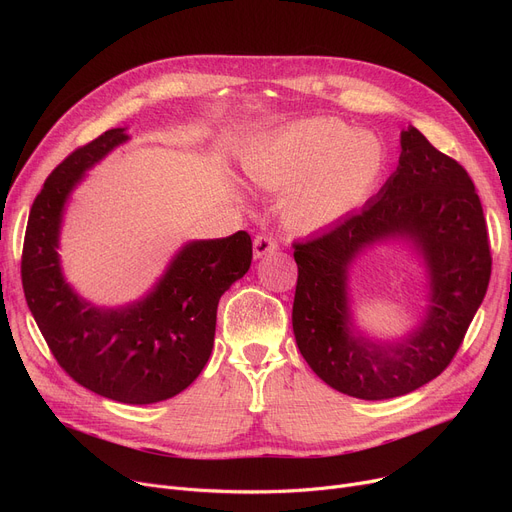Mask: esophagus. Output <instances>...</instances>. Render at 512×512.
Masks as SVG:
<instances>
[{"mask_svg": "<svg viewBox=\"0 0 512 512\" xmlns=\"http://www.w3.org/2000/svg\"><path fill=\"white\" fill-rule=\"evenodd\" d=\"M278 251V240L272 236V234H257L255 240H253V253L257 259L265 257V255H272Z\"/></svg>", "mask_w": 512, "mask_h": 512, "instance_id": "obj_1", "label": "esophagus"}]
</instances>
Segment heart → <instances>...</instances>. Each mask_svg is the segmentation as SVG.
Masks as SVG:
<instances>
[{
  "mask_svg": "<svg viewBox=\"0 0 512 512\" xmlns=\"http://www.w3.org/2000/svg\"><path fill=\"white\" fill-rule=\"evenodd\" d=\"M384 151L367 132H353L332 118L288 126L249 159V174L272 188L288 186L286 220L321 228L357 207L382 170Z\"/></svg>",
  "mask_w": 512,
  "mask_h": 512,
  "instance_id": "heart-1",
  "label": "heart"
}]
</instances>
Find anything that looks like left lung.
<instances>
[{"label": "left lung", "instance_id": "left-lung-1", "mask_svg": "<svg viewBox=\"0 0 512 512\" xmlns=\"http://www.w3.org/2000/svg\"><path fill=\"white\" fill-rule=\"evenodd\" d=\"M396 172L361 211L303 242L292 330L309 367L334 390L384 400L409 394L450 365L492 274L486 218L459 161L409 126ZM407 235L428 259L433 307L422 328L396 345H373L347 328L345 267L371 241Z\"/></svg>", "mask_w": 512, "mask_h": 512}]
</instances>
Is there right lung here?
Segmentation results:
<instances>
[{"label":"right lung","instance_id":"right-lung-1","mask_svg":"<svg viewBox=\"0 0 512 512\" xmlns=\"http://www.w3.org/2000/svg\"><path fill=\"white\" fill-rule=\"evenodd\" d=\"M128 137L103 132L72 151L37 195L22 247L26 303L51 355L83 388L124 405H151L191 386L203 371L215 336L222 294L249 272V232L195 240L139 303L97 309L64 282L58 259L62 211L85 172Z\"/></svg>","mask_w":512,"mask_h":512}]
</instances>
